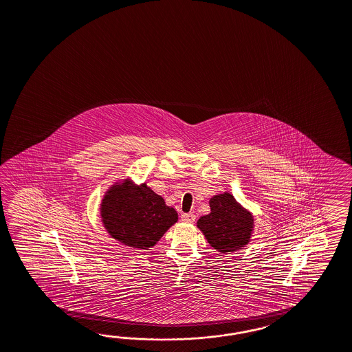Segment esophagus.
Segmentation results:
<instances>
[{
  "instance_id": "1",
  "label": "esophagus",
  "mask_w": 352,
  "mask_h": 352,
  "mask_svg": "<svg viewBox=\"0 0 352 352\" xmlns=\"http://www.w3.org/2000/svg\"><path fill=\"white\" fill-rule=\"evenodd\" d=\"M182 221L184 223H193L196 220V215L193 212H188V214H182L181 215Z\"/></svg>"
}]
</instances>
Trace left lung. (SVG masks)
Masks as SVG:
<instances>
[{
    "label": "left lung",
    "mask_w": 352,
    "mask_h": 352,
    "mask_svg": "<svg viewBox=\"0 0 352 352\" xmlns=\"http://www.w3.org/2000/svg\"><path fill=\"white\" fill-rule=\"evenodd\" d=\"M210 209L209 215L199 219L197 227L212 248L224 254L248 245L254 219L230 193L214 196L210 200Z\"/></svg>",
    "instance_id": "left-lung-1"
}]
</instances>
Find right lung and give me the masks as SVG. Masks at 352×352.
I'll use <instances>...</instances> for the list:
<instances>
[{
  "mask_svg": "<svg viewBox=\"0 0 352 352\" xmlns=\"http://www.w3.org/2000/svg\"><path fill=\"white\" fill-rule=\"evenodd\" d=\"M104 228L119 242L148 250L178 220L177 211L165 205L162 196L146 184L129 183L107 192L101 205Z\"/></svg>",
  "mask_w": 352,
  "mask_h": 352,
  "instance_id": "obj_1",
  "label": "right lung"
}]
</instances>
